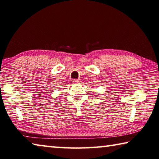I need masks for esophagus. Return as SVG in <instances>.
Segmentation results:
<instances>
[{"label": "esophagus", "mask_w": 159, "mask_h": 159, "mask_svg": "<svg viewBox=\"0 0 159 159\" xmlns=\"http://www.w3.org/2000/svg\"><path fill=\"white\" fill-rule=\"evenodd\" d=\"M73 82L75 83V84H77V83H79L80 82V80H78V79H74V80H73Z\"/></svg>", "instance_id": "1"}]
</instances>
